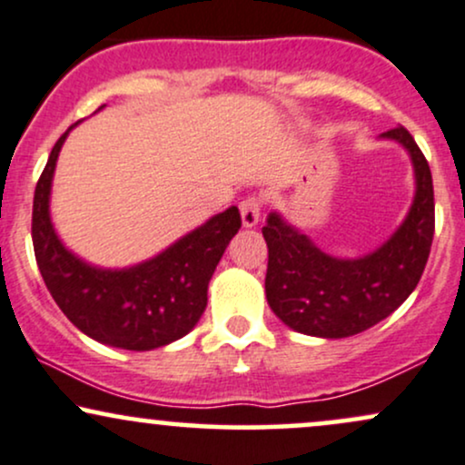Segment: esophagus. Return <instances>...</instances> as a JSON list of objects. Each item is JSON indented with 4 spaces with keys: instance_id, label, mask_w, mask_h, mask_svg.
Listing matches in <instances>:
<instances>
[{
    "instance_id": "esophagus-1",
    "label": "esophagus",
    "mask_w": 465,
    "mask_h": 465,
    "mask_svg": "<svg viewBox=\"0 0 465 465\" xmlns=\"http://www.w3.org/2000/svg\"><path fill=\"white\" fill-rule=\"evenodd\" d=\"M240 216H242L244 227L258 225L260 216H262V203H260L258 196H247V199L240 203Z\"/></svg>"
}]
</instances>
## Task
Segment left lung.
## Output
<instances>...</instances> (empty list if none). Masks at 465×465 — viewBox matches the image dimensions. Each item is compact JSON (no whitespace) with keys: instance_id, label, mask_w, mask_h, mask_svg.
Returning <instances> with one entry per match:
<instances>
[{"instance_id":"1","label":"left lung","mask_w":465,"mask_h":465,"mask_svg":"<svg viewBox=\"0 0 465 465\" xmlns=\"http://www.w3.org/2000/svg\"><path fill=\"white\" fill-rule=\"evenodd\" d=\"M407 148L415 174L409 214L387 242L361 258H334L271 212L262 227L269 247L266 302L295 332L343 339L387 319L418 286L435 233L433 177L404 126L382 133Z\"/></svg>"}]
</instances>
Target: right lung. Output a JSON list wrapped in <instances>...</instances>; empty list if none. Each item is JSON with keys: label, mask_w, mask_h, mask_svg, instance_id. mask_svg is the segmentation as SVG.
I'll list each match as a JSON object with an SVG mask.
<instances>
[{"label": "right lung", "mask_w": 465, "mask_h": 465, "mask_svg": "<svg viewBox=\"0 0 465 465\" xmlns=\"http://www.w3.org/2000/svg\"><path fill=\"white\" fill-rule=\"evenodd\" d=\"M76 124L58 137L35 190L32 244L41 277L63 314L98 343L133 351L163 348L199 323L216 264L242 225L240 212L232 205L154 258L126 269L84 262L61 242L50 216L58 153Z\"/></svg>", "instance_id": "add662e5"}]
</instances>
